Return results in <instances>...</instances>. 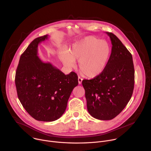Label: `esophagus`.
Wrapping results in <instances>:
<instances>
[{
  "label": "esophagus",
  "mask_w": 151,
  "mask_h": 151,
  "mask_svg": "<svg viewBox=\"0 0 151 151\" xmlns=\"http://www.w3.org/2000/svg\"><path fill=\"white\" fill-rule=\"evenodd\" d=\"M82 80H83V79L82 78H81L80 76H78V83H79V84H81L82 83Z\"/></svg>",
  "instance_id": "obj_1"
}]
</instances>
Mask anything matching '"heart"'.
<instances>
[{"label":"heart","instance_id":"1","mask_svg":"<svg viewBox=\"0 0 151 151\" xmlns=\"http://www.w3.org/2000/svg\"><path fill=\"white\" fill-rule=\"evenodd\" d=\"M111 55V48L106 41L95 36H88L75 43L70 50L60 54L63 64L69 69L75 68L76 60L81 73L88 78H95L104 70Z\"/></svg>","mask_w":151,"mask_h":151}]
</instances>
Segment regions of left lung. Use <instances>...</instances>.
I'll use <instances>...</instances> for the list:
<instances>
[{"mask_svg": "<svg viewBox=\"0 0 151 151\" xmlns=\"http://www.w3.org/2000/svg\"><path fill=\"white\" fill-rule=\"evenodd\" d=\"M106 33L112 47L106 69L93 79L82 82L87 110L100 120L112 119L122 112L132 96L134 84L132 54L114 34Z\"/></svg>", "mask_w": 151, "mask_h": 151, "instance_id": "left-lung-1", "label": "left lung"}]
</instances>
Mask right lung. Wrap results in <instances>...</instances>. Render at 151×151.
<instances>
[{
	"instance_id": "1",
	"label": "right lung",
	"mask_w": 151,
	"mask_h": 151,
	"mask_svg": "<svg viewBox=\"0 0 151 151\" xmlns=\"http://www.w3.org/2000/svg\"><path fill=\"white\" fill-rule=\"evenodd\" d=\"M48 36L34 39L21 54L15 82L18 99L28 114L37 121L51 122L65 112L78 80L76 73L64 74L50 63L43 62L38 57V45Z\"/></svg>"
}]
</instances>
